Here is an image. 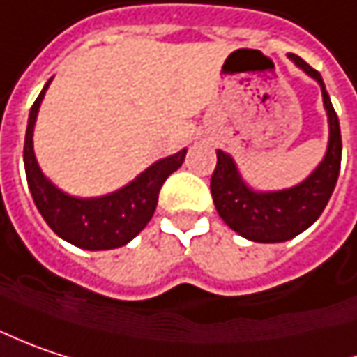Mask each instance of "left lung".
<instances>
[{"mask_svg":"<svg viewBox=\"0 0 357 357\" xmlns=\"http://www.w3.org/2000/svg\"><path fill=\"white\" fill-rule=\"evenodd\" d=\"M287 58L321 88L330 128L328 149L307 178L281 190H255L249 187L241 176L235 158L229 152L217 151V167L211 176L215 208L235 233L255 243H283L310 229L330 201L342 162L340 120L321 74L295 54H287Z\"/></svg>","mask_w":357,"mask_h":357,"instance_id":"8db88e82","label":"left lung"}]
</instances>
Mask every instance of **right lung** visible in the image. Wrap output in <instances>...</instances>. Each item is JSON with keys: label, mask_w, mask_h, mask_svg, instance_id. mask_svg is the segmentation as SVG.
Wrapping results in <instances>:
<instances>
[{"label": "right lung", "mask_w": 357, "mask_h": 357, "mask_svg": "<svg viewBox=\"0 0 357 357\" xmlns=\"http://www.w3.org/2000/svg\"><path fill=\"white\" fill-rule=\"evenodd\" d=\"M50 84L52 78L29 110L24 142V167L33 203L60 239L86 251L118 249L130 243L149 225L158 203L160 187L185 162L187 149L156 160L128 185L108 195L74 197L45 176L33 152V128Z\"/></svg>", "instance_id": "1"}]
</instances>
